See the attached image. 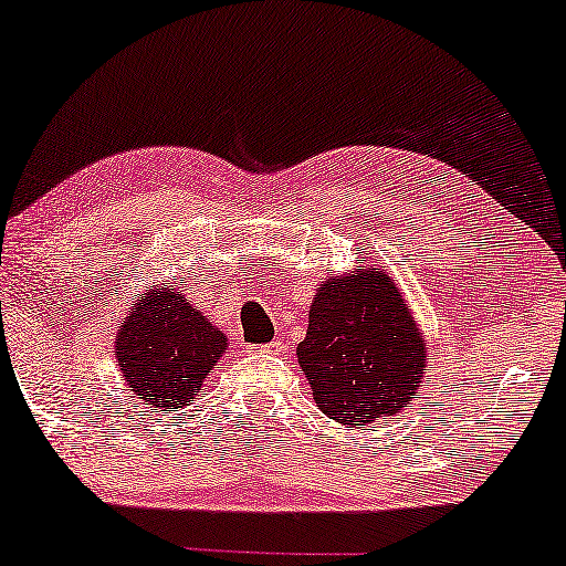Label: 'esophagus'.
I'll list each match as a JSON object with an SVG mask.
<instances>
[{"label": "esophagus", "instance_id": "1", "mask_svg": "<svg viewBox=\"0 0 566 566\" xmlns=\"http://www.w3.org/2000/svg\"><path fill=\"white\" fill-rule=\"evenodd\" d=\"M261 353H271V356H282L284 345L282 343H269V345H263Z\"/></svg>", "mask_w": 566, "mask_h": 566}]
</instances>
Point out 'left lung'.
Returning <instances> with one entry per match:
<instances>
[{"label": "left lung", "instance_id": "1", "mask_svg": "<svg viewBox=\"0 0 566 566\" xmlns=\"http://www.w3.org/2000/svg\"><path fill=\"white\" fill-rule=\"evenodd\" d=\"M297 364L326 417L374 424L403 411L421 387L427 339L385 265H358L316 287Z\"/></svg>", "mask_w": 566, "mask_h": 566}]
</instances>
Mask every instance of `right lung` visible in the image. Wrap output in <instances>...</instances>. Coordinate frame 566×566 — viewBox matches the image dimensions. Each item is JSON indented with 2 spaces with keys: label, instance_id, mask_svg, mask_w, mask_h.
Returning <instances> with one entry per match:
<instances>
[{
  "label": "right lung",
  "instance_id": "add662e5",
  "mask_svg": "<svg viewBox=\"0 0 566 566\" xmlns=\"http://www.w3.org/2000/svg\"><path fill=\"white\" fill-rule=\"evenodd\" d=\"M229 348V339L171 284H153L118 326L115 364L149 411L184 408Z\"/></svg>",
  "mask_w": 566,
  "mask_h": 566
}]
</instances>
